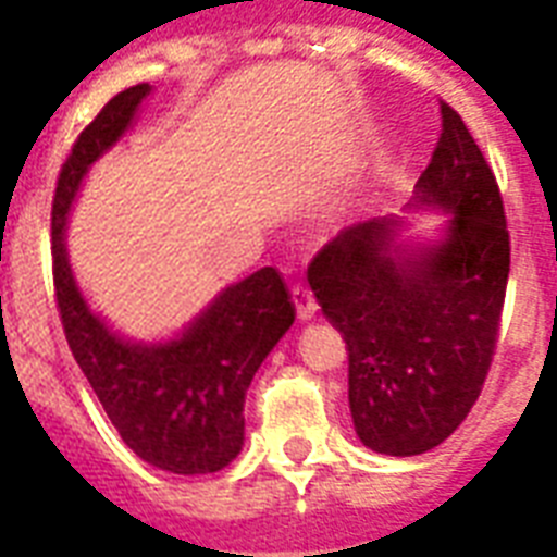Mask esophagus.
<instances>
[{
  "mask_svg": "<svg viewBox=\"0 0 557 557\" xmlns=\"http://www.w3.org/2000/svg\"><path fill=\"white\" fill-rule=\"evenodd\" d=\"M292 304H295L297 309V318L300 321H312L314 312H318V304H314V295L309 292V286H304V283H297L295 288H292Z\"/></svg>",
  "mask_w": 557,
  "mask_h": 557,
  "instance_id": "esophagus-1",
  "label": "esophagus"
}]
</instances>
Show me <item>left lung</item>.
Masks as SVG:
<instances>
[{
  "mask_svg": "<svg viewBox=\"0 0 557 557\" xmlns=\"http://www.w3.org/2000/svg\"><path fill=\"white\" fill-rule=\"evenodd\" d=\"M405 210L448 213L436 239L407 216L344 227L309 265L349 352V410L375 454L416 457L457 431L492 367L509 280V231L492 168L442 103V135Z\"/></svg>",
  "mask_w": 557,
  "mask_h": 557,
  "instance_id": "8db88e82",
  "label": "left lung"
}]
</instances>
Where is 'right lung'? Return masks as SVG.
<instances>
[{
	"instance_id": "obj_1",
	"label": "right lung",
	"mask_w": 557,
	"mask_h": 557,
	"mask_svg": "<svg viewBox=\"0 0 557 557\" xmlns=\"http://www.w3.org/2000/svg\"><path fill=\"white\" fill-rule=\"evenodd\" d=\"M152 91H117L74 141L51 208L54 292L65 341L121 440L170 474H213L245 442V389L295 323V304L277 269L253 271L222 288L185 330L168 341H129L91 312L74 280L65 225L91 164L135 124Z\"/></svg>"
}]
</instances>
